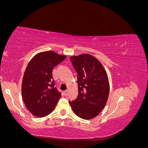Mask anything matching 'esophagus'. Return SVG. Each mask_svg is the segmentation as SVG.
Here are the masks:
<instances>
[{
	"mask_svg": "<svg viewBox=\"0 0 148 148\" xmlns=\"http://www.w3.org/2000/svg\"><path fill=\"white\" fill-rule=\"evenodd\" d=\"M68 92H69V90H66L64 91V95L65 96H66L67 95H68Z\"/></svg>",
	"mask_w": 148,
	"mask_h": 148,
	"instance_id": "esophagus-1",
	"label": "esophagus"
}]
</instances>
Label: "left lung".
I'll use <instances>...</instances> for the list:
<instances>
[{
	"instance_id": "1",
	"label": "left lung",
	"mask_w": 148,
	"mask_h": 148,
	"mask_svg": "<svg viewBox=\"0 0 148 148\" xmlns=\"http://www.w3.org/2000/svg\"><path fill=\"white\" fill-rule=\"evenodd\" d=\"M78 74V96L69 104L78 117H96L104 109L109 95V82L101 62L89 53L70 57Z\"/></svg>"
}]
</instances>
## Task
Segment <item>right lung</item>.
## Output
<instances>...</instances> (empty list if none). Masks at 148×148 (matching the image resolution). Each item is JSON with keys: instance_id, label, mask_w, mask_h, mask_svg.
Masks as SVG:
<instances>
[{"instance_id": "obj_1", "label": "right lung", "mask_w": 148, "mask_h": 148, "mask_svg": "<svg viewBox=\"0 0 148 148\" xmlns=\"http://www.w3.org/2000/svg\"><path fill=\"white\" fill-rule=\"evenodd\" d=\"M66 57L52 51L41 52L35 55L26 66L22 80V97L26 108L36 117L50 114L61 97L54 87L52 71Z\"/></svg>"}]
</instances>
